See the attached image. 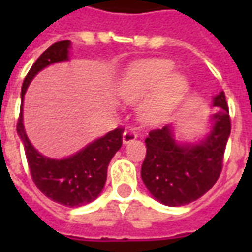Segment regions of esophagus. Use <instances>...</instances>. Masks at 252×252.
<instances>
[{
	"mask_svg": "<svg viewBox=\"0 0 252 252\" xmlns=\"http://www.w3.org/2000/svg\"><path fill=\"white\" fill-rule=\"evenodd\" d=\"M137 137V133L133 129H126L124 133H123V143L126 144V143H131L133 142L135 139Z\"/></svg>",
	"mask_w": 252,
	"mask_h": 252,
	"instance_id": "obj_1",
	"label": "esophagus"
}]
</instances>
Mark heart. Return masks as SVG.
I'll return each mask as SVG.
<instances>
[{
    "mask_svg": "<svg viewBox=\"0 0 252 252\" xmlns=\"http://www.w3.org/2000/svg\"><path fill=\"white\" fill-rule=\"evenodd\" d=\"M173 63L163 59H151L133 63L128 67L119 85V94L126 102H137L151 94L143 105L142 116L150 123L160 120L186 90L185 79L170 75Z\"/></svg>",
    "mask_w": 252,
    "mask_h": 252,
    "instance_id": "obj_1",
    "label": "heart"
}]
</instances>
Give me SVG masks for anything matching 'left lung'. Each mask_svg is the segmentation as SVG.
Instances as JSON below:
<instances>
[{
  "mask_svg": "<svg viewBox=\"0 0 252 252\" xmlns=\"http://www.w3.org/2000/svg\"><path fill=\"white\" fill-rule=\"evenodd\" d=\"M211 133L198 144H178L170 126L153 129L146 137L142 180L148 191L167 206H182L204 195L216 184L231 133V117L224 92L213 99Z\"/></svg>",
  "mask_w": 252,
  "mask_h": 252,
  "instance_id": "obj_1",
  "label": "left lung"
}]
</instances>
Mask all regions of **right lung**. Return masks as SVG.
Instances as JSON below:
<instances>
[{"mask_svg":"<svg viewBox=\"0 0 252 252\" xmlns=\"http://www.w3.org/2000/svg\"><path fill=\"white\" fill-rule=\"evenodd\" d=\"M70 40L54 43L37 58L21 88V104L28 85L37 72L52 63L68 59ZM17 133L23 140L32 180L43 194L64 206H82L95 200L106 181V170L123 144V128H116L79 153L66 159H50L36 151L27 137L23 124V105L17 121Z\"/></svg>","mask_w":252,"mask_h":252,"instance_id":"add662e5","label":"right lung"}]
</instances>
